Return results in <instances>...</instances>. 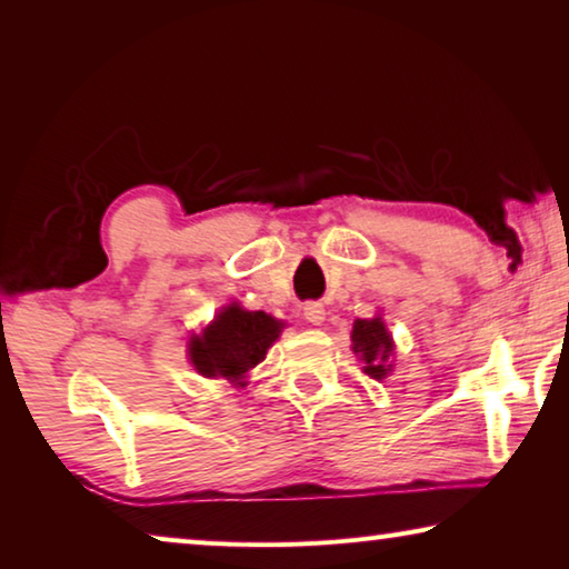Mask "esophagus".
<instances>
[{
    "label": "esophagus",
    "mask_w": 569,
    "mask_h": 569,
    "mask_svg": "<svg viewBox=\"0 0 569 569\" xmlns=\"http://www.w3.org/2000/svg\"><path fill=\"white\" fill-rule=\"evenodd\" d=\"M303 319L313 326H321L326 319V308L319 301H306L303 303Z\"/></svg>",
    "instance_id": "obj_1"
}]
</instances>
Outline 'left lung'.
<instances>
[{"instance_id":"1","label":"left lung","mask_w":569,"mask_h":569,"mask_svg":"<svg viewBox=\"0 0 569 569\" xmlns=\"http://www.w3.org/2000/svg\"><path fill=\"white\" fill-rule=\"evenodd\" d=\"M353 351L366 361L363 371L373 379H383L389 373V356L393 351L391 336L381 319H359L351 331Z\"/></svg>"}]
</instances>
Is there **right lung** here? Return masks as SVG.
Listing matches in <instances>:
<instances>
[{"label":"right lung","instance_id":"add662e5","mask_svg":"<svg viewBox=\"0 0 569 569\" xmlns=\"http://www.w3.org/2000/svg\"><path fill=\"white\" fill-rule=\"evenodd\" d=\"M283 323L263 311H246L240 306H228L218 319L208 326L203 336H192L190 361L203 377H223L238 381L266 359ZM243 387V383H240Z\"/></svg>","mask_w":569,"mask_h":569}]
</instances>
